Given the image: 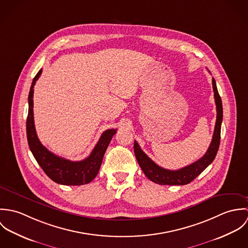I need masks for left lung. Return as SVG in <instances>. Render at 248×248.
<instances>
[{
  "instance_id": "left-lung-1",
  "label": "left lung",
  "mask_w": 248,
  "mask_h": 248,
  "mask_svg": "<svg viewBox=\"0 0 248 248\" xmlns=\"http://www.w3.org/2000/svg\"><path fill=\"white\" fill-rule=\"evenodd\" d=\"M212 85L215 103L217 108V120H216L211 144L208 150L206 151L205 155L202 157H201L199 160L176 171L164 169L158 166L156 163H155L142 151L139 143L135 141L134 150H135L137 160L143 173L145 174V176L153 182L160 185L188 184L191 181H193L199 175H201L215 159L218 150L219 142H220V128H221V122H222V103H221V98L218 94L216 81L214 78H212Z\"/></svg>"
}]
</instances>
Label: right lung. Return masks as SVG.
<instances>
[{
  "mask_svg": "<svg viewBox=\"0 0 248 248\" xmlns=\"http://www.w3.org/2000/svg\"><path fill=\"white\" fill-rule=\"evenodd\" d=\"M41 73L42 70L38 71L33 78L29 94L27 138L30 149L43 171L54 182L62 185L87 184L98 174L104 154L112 137L116 134V129L106 130L100 137L91 155L81 161H71L48 151L45 146H43L37 137L33 117V88Z\"/></svg>",
  "mask_w": 248,
  "mask_h": 248,
  "instance_id": "1",
  "label": "right lung"
}]
</instances>
